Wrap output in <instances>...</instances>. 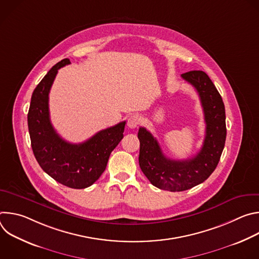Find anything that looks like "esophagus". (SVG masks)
Listing matches in <instances>:
<instances>
[{
	"label": "esophagus",
	"instance_id": "34e87169",
	"mask_svg": "<svg viewBox=\"0 0 259 259\" xmlns=\"http://www.w3.org/2000/svg\"><path fill=\"white\" fill-rule=\"evenodd\" d=\"M139 124H140V118H139V116H137V115H131V116L128 118L127 125H128L129 128L134 129V128L138 127Z\"/></svg>",
	"mask_w": 259,
	"mask_h": 259
}]
</instances>
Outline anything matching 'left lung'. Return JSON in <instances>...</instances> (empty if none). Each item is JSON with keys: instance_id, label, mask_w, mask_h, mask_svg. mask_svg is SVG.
I'll use <instances>...</instances> for the list:
<instances>
[{"instance_id": "obj_1", "label": "left lung", "mask_w": 259, "mask_h": 259, "mask_svg": "<svg viewBox=\"0 0 259 259\" xmlns=\"http://www.w3.org/2000/svg\"><path fill=\"white\" fill-rule=\"evenodd\" d=\"M181 77L195 87L203 106L206 134L200 152L188 160L168 159L150 131L144 127L138 130L141 171L153 186L170 192L187 191L204 182L215 170L227 137L225 104L207 73L191 70Z\"/></svg>"}]
</instances>
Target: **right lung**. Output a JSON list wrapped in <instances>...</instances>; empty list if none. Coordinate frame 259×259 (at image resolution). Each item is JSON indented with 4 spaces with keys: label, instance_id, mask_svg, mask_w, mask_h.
Segmentation results:
<instances>
[{
    "label": "right lung",
    "instance_id": "add662e5",
    "mask_svg": "<svg viewBox=\"0 0 259 259\" xmlns=\"http://www.w3.org/2000/svg\"><path fill=\"white\" fill-rule=\"evenodd\" d=\"M56 63L32 92L27 114L31 149L41 168L70 189H86L105 170L110 153L123 138L126 122L97 132L82 143L65 141L53 128L49 114V92L57 71L69 64Z\"/></svg>",
    "mask_w": 259,
    "mask_h": 259
}]
</instances>
